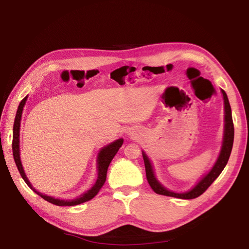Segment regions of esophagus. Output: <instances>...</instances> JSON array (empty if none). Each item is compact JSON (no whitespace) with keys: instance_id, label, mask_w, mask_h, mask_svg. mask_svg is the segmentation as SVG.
Returning <instances> with one entry per match:
<instances>
[{"instance_id":"obj_1","label":"esophagus","mask_w":249,"mask_h":249,"mask_svg":"<svg viewBox=\"0 0 249 249\" xmlns=\"http://www.w3.org/2000/svg\"><path fill=\"white\" fill-rule=\"evenodd\" d=\"M129 134H134V133H129Z\"/></svg>"}]
</instances>
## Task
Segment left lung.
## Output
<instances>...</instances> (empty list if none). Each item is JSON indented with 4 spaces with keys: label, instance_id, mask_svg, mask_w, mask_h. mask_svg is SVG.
<instances>
[{
    "label": "left lung",
    "instance_id": "1",
    "mask_svg": "<svg viewBox=\"0 0 249 249\" xmlns=\"http://www.w3.org/2000/svg\"><path fill=\"white\" fill-rule=\"evenodd\" d=\"M223 98H224V109H225V129H224V140H223V146L221 154L218 156L217 161L215 165L211 169V171L206 175L203 179H202L199 183H197L195 188L191 189L190 191L184 192V193H175L169 190H167L166 188H163L161 184H160L157 179L155 178L153 167H151V163L149 159L147 158L145 153H142V158H144L145 162V170H146V178L150 188L157 193V195L166 196H172V197H179V199H184V200H190V199H196V197L200 196L202 193L206 191L211 184L214 182L218 176H220L221 172L224 169L227 161H229V158L231 156V148H233V142H234V124H233V119H231V105L229 102V99H227V95L224 90H222Z\"/></svg>",
    "mask_w": 249,
    "mask_h": 249
}]
</instances>
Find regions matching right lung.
<instances>
[{
	"label": "right lung",
	"instance_id": "add662e5",
	"mask_svg": "<svg viewBox=\"0 0 249 249\" xmlns=\"http://www.w3.org/2000/svg\"><path fill=\"white\" fill-rule=\"evenodd\" d=\"M26 100H27V96H25V98L20 101L18 112H16L14 126H13V142H12V149H13V156H14L16 167H18L19 174L22 176V178L24 179L25 182H26V184L34 192L43 197L44 200L48 201L49 203H53L58 206H72V205H77L80 203H83V202H87L91 199H93V197L98 195V192L101 190V188L103 187L105 180H107V168L109 166V163H111L112 159L114 158V156L121 148V146L123 145L124 141L122 140V138L121 140H117L114 142H111V144L107 145V147H104V148H102V150L100 151L99 157H98V180H96V182L89 191H87L86 193H83V195H81L80 196H78L77 199H73V200H59V199H54L53 196H45L43 193H39L38 191H36L35 189L33 188V185L28 181L26 175H25L22 162H20V158H19V126H20V119H22L23 108Z\"/></svg>",
	"mask_w": 249,
	"mask_h": 249
}]
</instances>
